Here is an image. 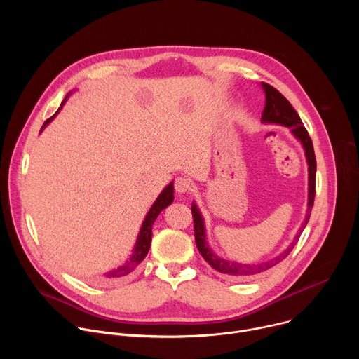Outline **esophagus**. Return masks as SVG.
<instances>
[{
	"label": "esophagus",
	"mask_w": 359,
	"mask_h": 359,
	"mask_svg": "<svg viewBox=\"0 0 359 359\" xmlns=\"http://www.w3.org/2000/svg\"><path fill=\"white\" fill-rule=\"evenodd\" d=\"M191 187H193V183L186 176H180L175 182V189L177 193H189L191 190Z\"/></svg>",
	"instance_id": "34e87169"
}]
</instances>
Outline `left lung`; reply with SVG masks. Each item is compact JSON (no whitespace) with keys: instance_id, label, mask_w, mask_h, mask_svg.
Listing matches in <instances>:
<instances>
[{"instance_id":"1","label":"left lung","mask_w":359,"mask_h":359,"mask_svg":"<svg viewBox=\"0 0 359 359\" xmlns=\"http://www.w3.org/2000/svg\"><path fill=\"white\" fill-rule=\"evenodd\" d=\"M262 85L266 92V107L263 111L262 121L267 122V123L269 122L278 123V125H284V126L290 128L291 132L295 135V137L302 143V146L305 149L306 162H309V175H310V186L309 187L310 189H309V212H306V219L301 227V231H302V229L306 226V223H309L310 213L314 206V197H316L317 161H316L313 140H311L309 132H306V129L304 128L298 114L295 112V109L292 108L290 102L271 85H269L266 82H263ZM191 215H193V223H194V240H196V245H197L200 254L203 255V259L206 260L215 270H217L223 274L241 277V278H250V277H254L257 274H262V273L270 270L271 267L277 266L280 262H283L295 245V241H292L291 245L284 252H281L280 255H277L276 259L266 262V263L240 264L236 262H227V260L217 257V255L213 254V251L209 248V245L206 243V233H204L203 219L200 216V212L196 208V204H193L191 206ZM301 231H299V234H301ZM299 234L295 237V240H298Z\"/></svg>"}]
</instances>
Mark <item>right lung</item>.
Instances as JSON below:
<instances>
[{
	"instance_id": "right-lung-1",
	"label": "right lung",
	"mask_w": 359,
	"mask_h": 359,
	"mask_svg": "<svg viewBox=\"0 0 359 359\" xmlns=\"http://www.w3.org/2000/svg\"><path fill=\"white\" fill-rule=\"evenodd\" d=\"M64 105V104H62ZM61 109V107H60ZM60 109L50 116L49 119H46L43 122V126L48 125L50 121H53L55 118V115L60 112ZM173 201V183H170L162 193L161 196L156 198V201L153 203V206L150 208L149 213L146 215L144 217V222L142 224V229H140V233H139V237H137V241H136V245H135V250H133V254L132 257L129 259V262H126L123 266H121L119 269L116 270H112L111 273H107L105 274V278L108 280H115V278H122V277H126L129 276L130 273H133L137 266L143 262V259L146 257V254L150 248V241H151V226H153V222L156 220V217L159 216V213L166 209L169 204Z\"/></svg>"
}]
</instances>
